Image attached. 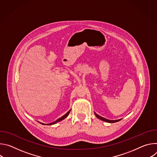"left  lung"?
I'll return each instance as SVG.
<instances>
[{
  "mask_svg": "<svg viewBox=\"0 0 157 157\" xmlns=\"http://www.w3.org/2000/svg\"><path fill=\"white\" fill-rule=\"evenodd\" d=\"M94 114H95V116H96L98 119H101V120H102V121H105V122H109V123H114V122H117L120 121L122 119H121L114 120V121L108 120V119H105V118H104V117H101V116L98 115V114H97L96 113H94Z\"/></svg>",
  "mask_w": 157,
  "mask_h": 157,
  "instance_id": "obj_1",
  "label": "left lung"
}]
</instances>
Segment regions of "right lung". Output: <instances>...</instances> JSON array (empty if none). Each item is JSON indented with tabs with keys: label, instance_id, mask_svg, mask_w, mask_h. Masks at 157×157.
I'll return each instance as SVG.
<instances>
[{
	"label": "right lung",
	"instance_id": "add662e5",
	"mask_svg": "<svg viewBox=\"0 0 157 157\" xmlns=\"http://www.w3.org/2000/svg\"><path fill=\"white\" fill-rule=\"evenodd\" d=\"M70 111H71V110H70L68 113H67L66 114H64L63 116H62L61 117H60V118H59V119H58L56 121H55V122H52V123H50V124H43V123H41V122H40L41 124H42V125H53V124H56L57 122H60L61 121H62V120H63V119H64L65 118H66L67 117V116H68V115H69V114H70Z\"/></svg>",
	"mask_w": 157,
	"mask_h": 157
}]
</instances>
